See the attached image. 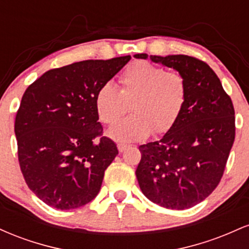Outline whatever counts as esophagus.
I'll return each mask as SVG.
<instances>
[{
    "instance_id": "1",
    "label": "esophagus",
    "mask_w": 249,
    "mask_h": 249,
    "mask_svg": "<svg viewBox=\"0 0 249 249\" xmlns=\"http://www.w3.org/2000/svg\"><path fill=\"white\" fill-rule=\"evenodd\" d=\"M127 147H128L127 145H125V144H118V151H119V152H121V153L124 152V151L126 150Z\"/></svg>"
}]
</instances>
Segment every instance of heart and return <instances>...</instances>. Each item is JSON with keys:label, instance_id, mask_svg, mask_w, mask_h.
<instances>
[{"label": "heart", "instance_id": "b5f03b06", "mask_svg": "<svg viewBox=\"0 0 249 249\" xmlns=\"http://www.w3.org/2000/svg\"><path fill=\"white\" fill-rule=\"evenodd\" d=\"M121 90L111 82L104 83L95 95V110L99 121L115 124L127 111L133 113L108 130V137L119 142H141L154 133H165L173 126L187 98L184 76L166 71L148 62H136L119 77Z\"/></svg>", "mask_w": 249, "mask_h": 249}]
</instances>
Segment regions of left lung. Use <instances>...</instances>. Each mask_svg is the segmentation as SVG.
I'll return each instance as SVG.
<instances>
[{"mask_svg": "<svg viewBox=\"0 0 249 249\" xmlns=\"http://www.w3.org/2000/svg\"><path fill=\"white\" fill-rule=\"evenodd\" d=\"M150 59L184 76L187 98L160 141L139 146L136 176L142 192L154 204L186 210L206 199L221 180L235 138L233 103L210 65L196 57L151 55Z\"/></svg>", "mask_w": 249, "mask_h": 249, "instance_id": "obj_1", "label": "left lung"}]
</instances>
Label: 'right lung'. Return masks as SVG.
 Returning <instances> with one entry per match:
<instances>
[{
  "mask_svg": "<svg viewBox=\"0 0 249 249\" xmlns=\"http://www.w3.org/2000/svg\"><path fill=\"white\" fill-rule=\"evenodd\" d=\"M130 59L72 63L47 71L25 90L15 119L19 167L49 206L82 207L101 190L118 148L102 137L95 95Z\"/></svg>",
  "mask_w": 249,
  "mask_h": 249,
  "instance_id": "right-lung-1",
  "label": "right lung"
}]
</instances>
